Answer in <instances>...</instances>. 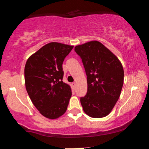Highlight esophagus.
I'll list each match as a JSON object with an SVG mask.
<instances>
[{"label":"esophagus","instance_id":"obj_1","mask_svg":"<svg viewBox=\"0 0 149 149\" xmlns=\"http://www.w3.org/2000/svg\"><path fill=\"white\" fill-rule=\"evenodd\" d=\"M75 85H76V84H75V82L72 83V87H73V88H74V89H75Z\"/></svg>","mask_w":149,"mask_h":149}]
</instances>
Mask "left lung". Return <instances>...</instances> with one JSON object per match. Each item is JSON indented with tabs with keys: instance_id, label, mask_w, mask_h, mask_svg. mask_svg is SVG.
<instances>
[{
	"instance_id": "1",
	"label": "left lung",
	"mask_w": 149,
	"mask_h": 149,
	"mask_svg": "<svg viewBox=\"0 0 149 149\" xmlns=\"http://www.w3.org/2000/svg\"><path fill=\"white\" fill-rule=\"evenodd\" d=\"M75 51L82 60L87 79V93L81 97L83 109L95 118L108 116L119 99L123 84L119 59L101 42L92 41L77 45Z\"/></svg>"
}]
</instances>
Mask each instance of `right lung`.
<instances>
[{
    "label": "right lung",
    "mask_w": 149,
    "mask_h": 149,
    "mask_svg": "<svg viewBox=\"0 0 149 149\" xmlns=\"http://www.w3.org/2000/svg\"><path fill=\"white\" fill-rule=\"evenodd\" d=\"M73 48L50 42L26 62L24 76L27 92L39 112L49 119H56L64 114L71 98V88L62 81V64Z\"/></svg>",
    "instance_id": "1"
}]
</instances>
